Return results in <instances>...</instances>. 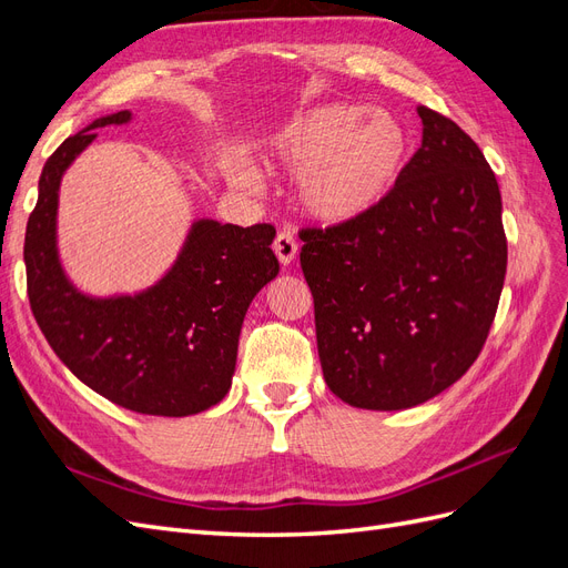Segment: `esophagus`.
Listing matches in <instances>:
<instances>
[{"mask_svg":"<svg viewBox=\"0 0 568 568\" xmlns=\"http://www.w3.org/2000/svg\"><path fill=\"white\" fill-rule=\"evenodd\" d=\"M272 251H274V255L280 257L282 265L294 263L296 261V253H298V244H296V239H294V232L282 230L277 234V239H274Z\"/></svg>","mask_w":568,"mask_h":568,"instance_id":"1","label":"esophagus"}]
</instances>
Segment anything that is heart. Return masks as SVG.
<instances>
[{"label":"heart","mask_w":568,"mask_h":568,"mask_svg":"<svg viewBox=\"0 0 568 568\" xmlns=\"http://www.w3.org/2000/svg\"><path fill=\"white\" fill-rule=\"evenodd\" d=\"M265 159L288 175H301V211L322 225H351L374 213L400 182L409 161V134L388 111L357 104H322L274 130ZM234 180L255 186L244 163Z\"/></svg>","instance_id":"1"}]
</instances>
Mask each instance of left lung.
Masks as SVG:
<instances>
[{
    "instance_id": "left-lung-1",
    "label": "left lung",
    "mask_w": 568,
    "mask_h": 568,
    "mask_svg": "<svg viewBox=\"0 0 568 568\" xmlns=\"http://www.w3.org/2000/svg\"><path fill=\"white\" fill-rule=\"evenodd\" d=\"M422 146L363 220L303 230L326 386L407 409L453 386L488 338L507 272L500 186L471 136L426 106Z\"/></svg>"
}]
</instances>
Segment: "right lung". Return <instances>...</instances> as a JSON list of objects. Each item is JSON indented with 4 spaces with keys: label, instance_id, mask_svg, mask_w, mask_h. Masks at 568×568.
Listing matches in <instances>:
<instances>
[{
    "label": "right lung",
    "instance_id": "right-lung-1",
    "mask_svg": "<svg viewBox=\"0 0 568 568\" xmlns=\"http://www.w3.org/2000/svg\"><path fill=\"white\" fill-rule=\"evenodd\" d=\"M130 111L101 115L51 153L26 230L28 298L51 351L106 400L156 417H189L225 398L251 301L280 274L272 225L199 217L163 277L134 294L92 296L68 277L59 253V189L99 128L128 125Z\"/></svg>",
    "mask_w": 568,
    "mask_h": 568
}]
</instances>
